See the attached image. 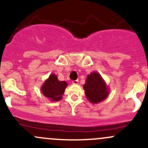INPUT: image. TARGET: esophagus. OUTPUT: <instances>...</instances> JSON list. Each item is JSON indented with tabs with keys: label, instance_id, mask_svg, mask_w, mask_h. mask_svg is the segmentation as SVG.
Here are the masks:
<instances>
[{
	"label": "esophagus",
	"instance_id": "1",
	"mask_svg": "<svg viewBox=\"0 0 148 148\" xmlns=\"http://www.w3.org/2000/svg\"><path fill=\"white\" fill-rule=\"evenodd\" d=\"M72 84H79V80H74V81H72Z\"/></svg>",
	"mask_w": 148,
	"mask_h": 148
}]
</instances>
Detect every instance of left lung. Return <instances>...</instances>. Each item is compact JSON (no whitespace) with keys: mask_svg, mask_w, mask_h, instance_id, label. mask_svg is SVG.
<instances>
[{"mask_svg":"<svg viewBox=\"0 0 148 148\" xmlns=\"http://www.w3.org/2000/svg\"><path fill=\"white\" fill-rule=\"evenodd\" d=\"M85 95L90 102L97 104L105 99L108 96V88L98 73H91L87 76L84 85Z\"/></svg>","mask_w":148,"mask_h":148,"instance_id":"8db88e82","label":"left lung"}]
</instances>
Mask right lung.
I'll return each instance as SVG.
<instances>
[{
    "label": "right lung",
    "instance_id": "right-lung-1",
    "mask_svg": "<svg viewBox=\"0 0 148 148\" xmlns=\"http://www.w3.org/2000/svg\"><path fill=\"white\" fill-rule=\"evenodd\" d=\"M67 84L66 82L59 81L55 74H51L49 78L44 83L41 92L46 97L49 98L53 102L62 99V95L64 93Z\"/></svg>",
    "mask_w": 148,
    "mask_h": 148
}]
</instances>
